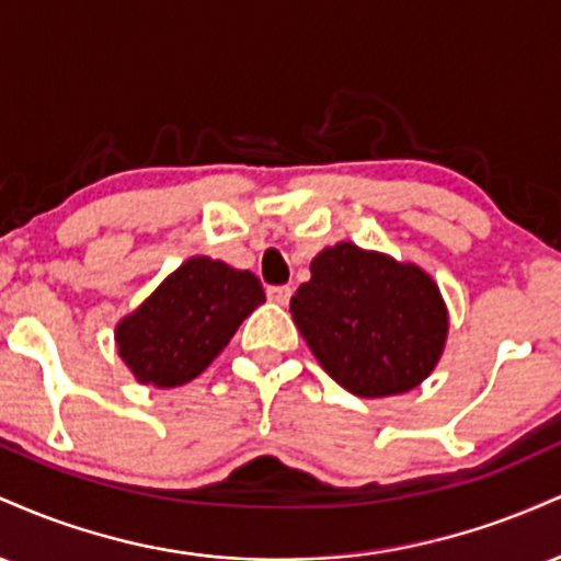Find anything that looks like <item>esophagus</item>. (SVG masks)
Listing matches in <instances>:
<instances>
[{"label": "esophagus", "mask_w": 561, "mask_h": 561, "mask_svg": "<svg viewBox=\"0 0 561 561\" xmlns=\"http://www.w3.org/2000/svg\"><path fill=\"white\" fill-rule=\"evenodd\" d=\"M289 295H293V287H289V285H272V287H268V298H272L274 302H279V306H287Z\"/></svg>", "instance_id": "esophagus-1"}]
</instances>
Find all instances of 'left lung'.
Returning a JSON list of instances; mask_svg holds the SVG:
<instances>
[{
    "label": "left lung",
    "instance_id": "1",
    "mask_svg": "<svg viewBox=\"0 0 561 561\" xmlns=\"http://www.w3.org/2000/svg\"><path fill=\"white\" fill-rule=\"evenodd\" d=\"M295 324L334 382L362 398L398 396L433 371L448 317L422 268L351 242L321 250L289 300Z\"/></svg>",
    "mask_w": 561,
    "mask_h": 561
}]
</instances>
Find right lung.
<instances>
[{"label":"right lung","mask_w":561,"mask_h":561,"mask_svg":"<svg viewBox=\"0 0 561 561\" xmlns=\"http://www.w3.org/2000/svg\"><path fill=\"white\" fill-rule=\"evenodd\" d=\"M263 300L259 276L197 255L121 321L115 343L139 382L176 388L214 362Z\"/></svg>","instance_id":"right-lung-1"}]
</instances>
